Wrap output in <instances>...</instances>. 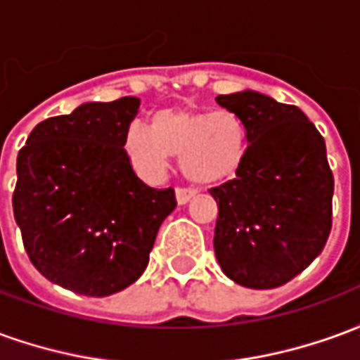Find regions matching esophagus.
<instances>
[{
  "label": "esophagus",
  "instance_id": "1",
  "mask_svg": "<svg viewBox=\"0 0 360 360\" xmlns=\"http://www.w3.org/2000/svg\"><path fill=\"white\" fill-rule=\"evenodd\" d=\"M195 191H191V188H177L175 191V198H177V204L183 206V204H187L188 200H193L195 198Z\"/></svg>",
  "mask_w": 360,
  "mask_h": 360
}]
</instances>
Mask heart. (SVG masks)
Segmentation results:
<instances>
[{
	"mask_svg": "<svg viewBox=\"0 0 360 360\" xmlns=\"http://www.w3.org/2000/svg\"><path fill=\"white\" fill-rule=\"evenodd\" d=\"M121 152L144 181L164 179L172 156H179L188 181L214 187L243 169L249 156V129L229 110L164 108L150 115L148 129L139 123L127 129Z\"/></svg>",
	"mask_w": 360,
	"mask_h": 360,
	"instance_id": "obj_1",
	"label": "heart"
}]
</instances>
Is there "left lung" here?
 <instances>
[{"mask_svg":"<svg viewBox=\"0 0 360 360\" xmlns=\"http://www.w3.org/2000/svg\"><path fill=\"white\" fill-rule=\"evenodd\" d=\"M216 102L249 129L243 169L210 191L218 202L216 258L235 283L274 289L309 268L328 241L333 175L326 142L299 108L257 90Z\"/></svg>","mask_w":360,"mask_h":360,"instance_id":"left-lung-1","label":"left lung"}]
</instances>
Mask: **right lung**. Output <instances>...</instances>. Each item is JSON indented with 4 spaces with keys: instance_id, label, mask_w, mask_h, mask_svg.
I'll return each instance as SVG.
<instances>
[{
    "instance_id": "obj_1",
    "label": "right lung",
    "mask_w": 360,
    "mask_h": 360,
    "mask_svg": "<svg viewBox=\"0 0 360 360\" xmlns=\"http://www.w3.org/2000/svg\"><path fill=\"white\" fill-rule=\"evenodd\" d=\"M134 96L81 103L38 123L17 156L15 221L36 270L86 297L125 289L146 270L173 188L144 185L121 152Z\"/></svg>"
}]
</instances>
